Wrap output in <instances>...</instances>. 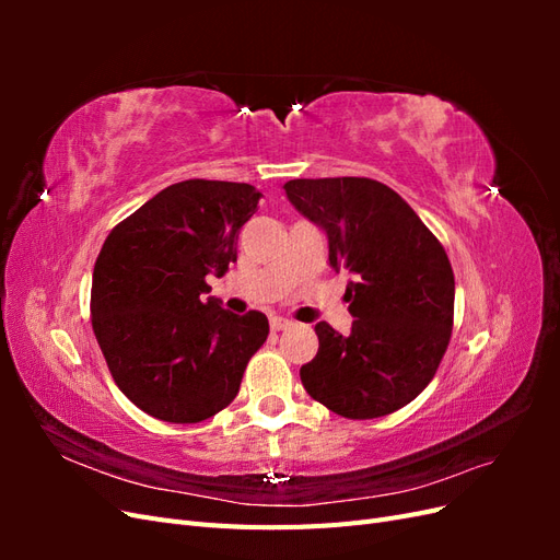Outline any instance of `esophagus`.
I'll use <instances>...</instances> for the list:
<instances>
[{
    "label": "esophagus",
    "instance_id": "esophagus-1",
    "mask_svg": "<svg viewBox=\"0 0 560 560\" xmlns=\"http://www.w3.org/2000/svg\"><path fill=\"white\" fill-rule=\"evenodd\" d=\"M292 327H294V322L284 319V317H276L273 322H270V329H273V331H287V329H292Z\"/></svg>",
    "mask_w": 560,
    "mask_h": 560
}]
</instances>
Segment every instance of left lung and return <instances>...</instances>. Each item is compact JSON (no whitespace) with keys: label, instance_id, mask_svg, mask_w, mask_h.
I'll return each instance as SVG.
<instances>
[{"label":"left lung","instance_id":"obj_1","mask_svg":"<svg viewBox=\"0 0 560 560\" xmlns=\"http://www.w3.org/2000/svg\"><path fill=\"white\" fill-rule=\"evenodd\" d=\"M284 191L325 229L329 264L354 276L352 331L315 325L319 348L301 366L303 387L350 420L399 411L430 385L451 341L455 280L444 245L376 179H290Z\"/></svg>","mask_w":560,"mask_h":560}]
</instances>
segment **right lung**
<instances>
[{
    "label": "right lung",
    "mask_w": 560,
    "mask_h": 560,
    "mask_svg": "<svg viewBox=\"0 0 560 560\" xmlns=\"http://www.w3.org/2000/svg\"><path fill=\"white\" fill-rule=\"evenodd\" d=\"M245 182L186 179L118 222L93 268L91 322L118 389L165 422H200L235 399L268 336L259 311L233 315L202 299L235 261L257 212Z\"/></svg>",
    "instance_id": "1"
}]
</instances>
